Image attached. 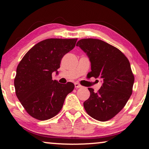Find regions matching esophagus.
<instances>
[{"label": "esophagus", "instance_id": "obj_1", "mask_svg": "<svg viewBox=\"0 0 149 149\" xmlns=\"http://www.w3.org/2000/svg\"><path fill=\"white\" fill-rule=\"evenodd\" d=\"M75 88H81L82 87V86L81 85H79V84H77V83H75Z\"/></svg>", "mask_w": 149, "mask_h": 149}]
</instances>
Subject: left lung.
Returning a JSON list of instances; mask_svg holds the SVG:
<instances>
[{"label":"left lung","instance_id":"left-lung-1","mask_svg":"<svg viewBox=\"0 0 149 149\" xmlns=\"http://www.w3.org/2000/svg\"><path fill=\"white\" fill-rule=\"evenodd\" d=\"M89 57L90 77L102 79L98 92L88 88L90 97L84 103L91 117L105 122L114 118L125 107L134 84L129 60L117 48L97 39H83L77 42Z\"/></svg>","mask_w":149,"mask_h":149}]
</instances>
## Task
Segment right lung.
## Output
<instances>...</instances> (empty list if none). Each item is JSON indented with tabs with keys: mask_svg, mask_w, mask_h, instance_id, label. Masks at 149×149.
<instances>
[{
	"mask_svg": "<svg viewBox=\"0 0 149 149\" xmlns=\"http://www.w3.org/2000/svg\"><path fill=\"white\" fill-rule=\"evenodd\" d=\"M77 39H47L34 45L25 54L16 69V94L33 118L47 120L58 114L74 84L52 80V72L60 68L64 55L75 46Z\"/></svg>",
	"mask_w": 149,
	"mask_h": 149,
	"instance_id": "right-lung-1",
	"label": "right lung"
}]
</instances>
